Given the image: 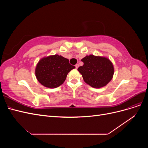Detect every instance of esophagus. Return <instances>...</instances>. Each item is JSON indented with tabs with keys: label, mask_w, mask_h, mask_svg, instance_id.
<instances>
[{
	"label": "esophagus",
	"mask_w": 148,
	"mask_h": 148,
	"mask_svg": "<svg viewBox=\"0 0 148 148\" xmlns=\"http://www.w3.org/2000/svg\"><path fill=\"white\" fill-rule=\"evenodd\" d=\"M75 67H76V69H78V67H79V65L77 64H76L75 65Z\"/></svg>",
	"instance_id": "obj_1"
}]
</instances>
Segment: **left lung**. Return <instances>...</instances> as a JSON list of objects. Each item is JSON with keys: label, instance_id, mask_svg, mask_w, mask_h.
<instances>
[{"label": "left lung", "instance_id": "obj_1", "mask_svg": "<svg viewBox=\"0 0 148 148\" xmlns=\"http://www.w3.org/2000/svg\"><path fill=\"white\" fill-rule=\"evenodd\" d=\"M83 65L78 69L85 83L92 88H100L108 84L113 77L114 66L106 57L87 56L82 59Z\"/></svg>", "mask_w": 148, "mask_h": 148}]
</instances>
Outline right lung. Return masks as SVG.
Segmentation results:
<instances>
[{"label": "right lung", "mask_w": 148, "mask_h": 148, "mask_svg": "<svg viewBox=\"0 0 148 148\" xmlns=\"http://www.w3.org/2000/svg\"><path fill=\"white\" fill-rule=\"evenodd\" d=\"M75 66L69 64V59L54 55L39 60L35 70L38 82L47 88H56L65 82L66 75Z\"/></svg>", "instance_id": "add662e5"}]
</instances>
